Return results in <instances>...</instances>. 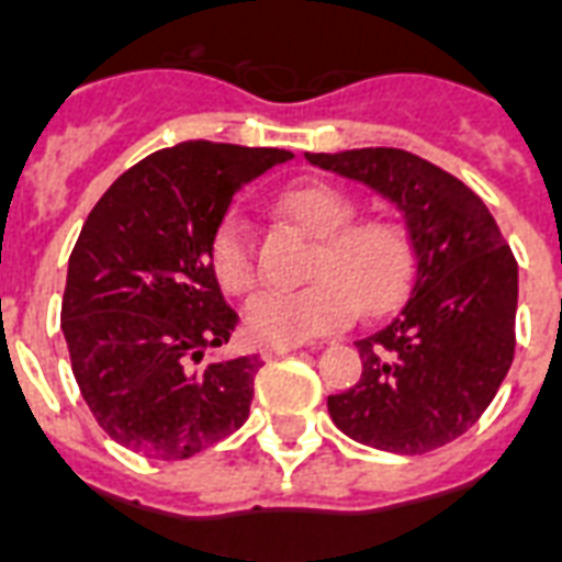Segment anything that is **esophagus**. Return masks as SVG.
Listing matches in <instances>:
<instances>
[{"mask_svg": "<svg viewBox=\"0 0 562 562\" xmlns=\"http://www.w3.org/2000/svg\"><path fill=\"white\" fill-rule=\"evenodd\" d=\"M299 346L296 344H266L260 346V358H281V356H290V352H296Z\"/></svg>", "mask_w": 562, "mask_h": 562, "instance_id": "obj_1", "label": "esophagus"}]
</instances>
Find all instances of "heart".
Masks as SVG:
<instances>
[{
  "mask_svg": "<svg viewBox=\"0 0 562 562\" xmlns=\"http://www.w3.org/2000/svg\"><path fill=\"white\" fill-rule=\"evenodd\" d=\"M290 222L316 236L311 281L302 290H260L243 307V326L260 344H302L346 326L356 307L385 311L406 290L412 248L406 231L387 218H358L356 201L328 183H302L278 198ZM213 276L227 293H246L257 281L251 231L227 213L210 239Z\"/></svg>",
  "mask_w": 562,
  "mask_h": 562,
  "instance_id": "b5f03b06",
  "label": "heart"
}]
</instances>
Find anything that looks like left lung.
<instances>
[{
	"label": "left lung",
	"instance_id": "obj_1",
	"mask_svg": "<svg viewBox=\"0 0 562 562\" xmlns=\"http://www.w3.org/2000/svg\"><path fill=\"white\" fill-rule=\"evenodd\" d=\"M311 166L376 189L412 246L408 299L356 340L361 379L328 415L361 445L417 457L476 424L516 352L518 263L488 206L462 180L396 147L305 154Z\"/></svg>",
	"mask_w": 562,
	"mask_h": 562
}]
</instances>
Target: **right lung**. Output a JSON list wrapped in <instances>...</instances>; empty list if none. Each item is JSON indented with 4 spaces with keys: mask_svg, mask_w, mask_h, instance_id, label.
<instances>
[{
    "mask_svg": "<svg viewBox=\"0 0 562 562\" xmlns=\"http://www.w3.org/2000/svg\"><path fill=\"white\" fill-rule=\"evenodd\" d=\"M278 147L180 142L117 177L67 260L61 331L105 436L150 459H189L246 424L260 356L213 358L239 323L210 239L234 195L290 162Z\"/></svg>",
    "mask_w": 562,
    "mask_h": 562,
    "instance_id": "right-lung-1",
    "label": "right lung"
}]
</instances>
